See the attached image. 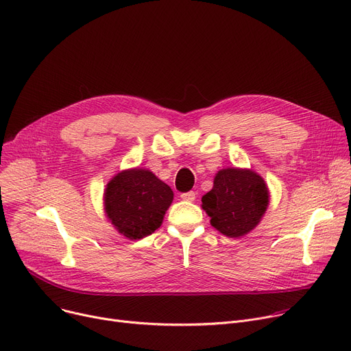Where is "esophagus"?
<instances>
[{"label": "esophagus", "instance_id": "esophagus-1", "mask_svg": "<svg viewBox=\"0 0 351 351\" xmlns=\"http://www.w3.org/2000/svg\"><path fill=\"white\" fill-rule=\"evenodd\" d=\"M195 198H197V194L194 191H188V193H182L181 194V199H184V201L193 202Z\"/></svg>", "mask_w": 351, "mask_h": 351}]
</instances>
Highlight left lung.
Wrapping results in <instances>:
<instances>
[{"mask_svg":"<svg viewBox=\"0 0 351 351\" xmlns=\"http://www.w3.org/2000/svg\"><path fill=\"white\" fill-rule=\"evenodd\" d=\"M264 180L240 169L221 170L213 188L202 197V208L210 217V225L229 237H239L257 226L268 205Z\"/></svg>","mask_w":351,"mask_h":351,"instance_id":"1","label":"left lung"}]
</instances>
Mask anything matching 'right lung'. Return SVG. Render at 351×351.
<instances>
[{"mask_svg":"<svg viewBox=\"0 0 351 351\" xmlns=\"http://www.w3.org/2000/svg\"><path fill=\"white\" fill-rule=\"evenodd\" d=\"M171 188L152 171H122L106 185L105 212L129 239H142L160 228L173 201Z\"/></svg>","mask_w":351,"mask_h":351,"instance_id":"right-lung-1","label":"right lung"}]
</instances>
